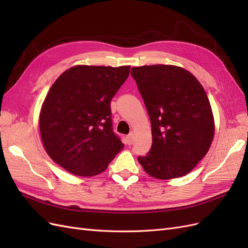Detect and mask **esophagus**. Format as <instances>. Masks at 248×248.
Wrapping results in <instances>:
<instances>
[{"mask_svg":"<svg viewBox=\"0 0 248 248\" xmlns=\"http://www.w3.org/2000/svg\"><path fill=\"white\" fill-rule=\"evenodd\" d=\"M133 140H134V134L131 132L126 137V144L131 146L133 144Z\"/></svg>","mask_w":248,"mask_h":248,"instance_id":"obj_1","label":"esophagus"}]
</instances>
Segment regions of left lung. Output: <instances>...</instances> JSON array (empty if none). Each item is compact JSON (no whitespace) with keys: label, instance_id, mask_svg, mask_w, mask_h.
<instances>
[{"label":"left lung","instance_id":"left-lung-1","mask_svg":"<svg viewBox=\"0 0 248 248\" xmlns=\"http://www.w3.org/2000/svg\"><path fill=\"white\" fill-rule=\"evenodd\" d=\"M131 77L146 106L152 147L138 159L157 179L185 176L202 159L214 136L211 106L200 81L172 65L133 67Z\"/></svg>","mask_w":248,"mask_h":248}]
</instances>
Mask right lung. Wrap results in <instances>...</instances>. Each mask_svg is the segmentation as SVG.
I'll list each match as a JSON object with an SVG mask.
<instances>
[{
    "mask_svg": "<svg viewBox=\"0 0 248 248\" xmlns=\"http://www.w3.org/2000/svg\"><path fill=\"white\" fill-rule=\"evenodd\" d=\"M129 70L74 66L50 87L40 111L41 139L50 158L71 174H100L123 149L112 129L110 101Z\"/></svg>",
    "mask_w": 248,
    "mask_h": 248,
    "instance_id": "add662e5",
    "label": "right lung"
}]
</instances>
